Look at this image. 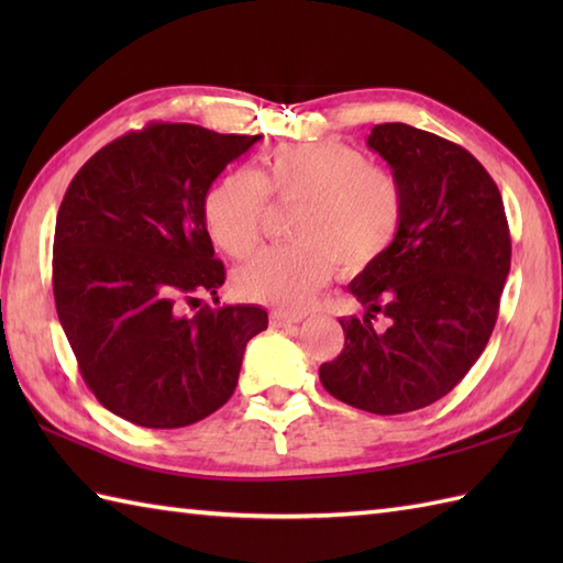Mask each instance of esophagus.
<instances>
[{
  "label": "esophagus",
  "instance_id": "1",
  "mask_svg": "<svg viewBox=\"0 0 563 563\" xmlns=\"http://www.w3.org/2000/svg\"><path fill=\"white\" fill-rule=\"evenodd\" d=\"M297 321H302V314L285 312V309H273V312H271V324L273 327H290V324H297Z\"/></svg>",
  "mask_w": 563,
  "mask_h": 563
}]
</instances>
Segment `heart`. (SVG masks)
<instances>
[{"mask_svg":"<svg viewBox=\"0 0 563 563\" xmlns=\"http://www.w3.org/2000/svg\"><path fill=\"white\" fill-rule=\"evenodd\" d=\"M266 194L297 200L290 244L263 249L234 273L242 297L288 309L305 307L339 271H363L387 254L399 234L404 194L387 169L336 140L275 147L258 176L224 174L202 202V218L224 254L244 258L256 249Z\"/></svg>","mask_w":563,"mask_h":563,"instance_id":"obj_1","label":"heart"}]
</instances>
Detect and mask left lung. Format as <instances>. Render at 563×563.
<instances>
[{
    "label": "left lung",
    "mask_w": 563,
    "mask_h": 563,
    "mask_svg": "<svg viewBox=\"0 0 563 563\" xmlns=\"http://www.w3.org/2000/svg\"><path fill=\"white\" fill-rule=\"evenodd\" d=\"M367 147L404 194L399 234L349 290L365 317L339 319L345 345L319 367L324 389L361 411L391 416L445 397L479 361L510 271L498 186L464 147L406 123L375 125ZM385 313L390 327L375 332Z\"/></svg>",
    "instance_id": "8db88e82"
}]
</instances>
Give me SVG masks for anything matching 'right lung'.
I'll return each mask as SVG.
<instances>
[{
  "label": "right lung",
  "instance_id": "right-lung-1",
  "mask_svg": "<svg viewBox=\"0 0 563 563\" xmlns=\"http://www.w3.org/2000/svg\"><path fill=\"white\" fill-rule=\"evenodd\" d=\"M261 135L150 123L99 150L57 212L53 292L79 373L106 409L142 428H184L234 394L266 309L184 314L224 283L202 202Z\"/></svg>",
  "mask_w": 563,
  "mask_h": 563
}]
</instances>
